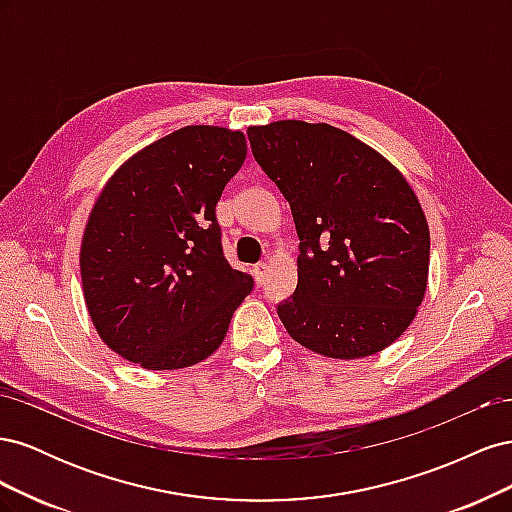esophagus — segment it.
<instances>
[{
  "label": "esophagus",
  "mask_w": 512,
  "mask_h": 512,
  "mask_svg": "<svg viewBox=\"0 0 512 512\" xmlns=\"http://www.w3.org/2000/svg\"><path fill=\"white\" fill-rule=\"evenodd\" d=\"M267 271H269V267H267V262H260V265H256V267H254V280H256L258 284H262V282H265V277H267Z\"/></svg>",
  "instance_id": "esophagus-1"
}]
</instances>
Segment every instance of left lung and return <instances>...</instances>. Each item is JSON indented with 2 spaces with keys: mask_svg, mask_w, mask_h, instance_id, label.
<instances>
[{
  "mask_svg": "<svg viewBox=\"0 0 512 512\" xmlns=\"http://www.w3.org/2000/svg\"><path fill=\"white\" fill-rule=\"evenodd\" d=\"M247 136L301 241L297 292L277 305L288 335L342 361L389 348L414 320L429 277V226L412 185L329 123L282 119Z\"/></svg>",
  "mask_w": 512,
  "mask_h": 512,
  "instance_id": "8db88e82",
  "label": "left lung"
}]
</instances>
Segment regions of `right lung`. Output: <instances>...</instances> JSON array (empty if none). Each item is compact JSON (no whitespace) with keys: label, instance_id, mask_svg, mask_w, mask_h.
Here are the masks:
<instances>
[{"label":"right lung","instance_id":"right-lung-1","mask_svg":"<svg viewBox=\"0 0 512 512\" xmlns=\"http://www.w3.org/2000/svg\"><path fill=\"white\" fill-rule=\"evenodd\" d=\"M247 156L245 134L185 126L104 183L81 241L83 297L102 342L143 369L205 361L252 277L232 269L215 205Z\"/></svg>","mask_w":512,"mask_h":512}]
</instances>
